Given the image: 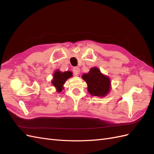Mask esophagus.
Masks as SVG:
<instances>
[{
  "label": "esophagus",
  "mask_w": 154,
  "mask_h": 154,
  "mask_svg": "<svg viewBox=\"0 0 154 154\" xmlns=\"http://www.w3.org/2000/svg\"><path fill=\"white\" fill-rule=\"evenodd\" d=\"M72 71H73V73H74V75L78 76V74L80 73V68H79V67H74L72 69Z\"/></svg>",
  "instance_id": "34e87169"
}]
</instances>
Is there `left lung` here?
<instances>
[{"label": "left lung", "instance_id": "8db88e82", "mask_svg": "<svg viewBox=\"0 0 154 154\" xmlns=\"http://www.w3.org/2000/svg\"><path fill=\"white\" fill-rule=\"evenodd\" d=\"M82 78L87 84V91L92 96L105 97L110 89V80L97 67H92L89 72L83 74Z\"/></svg>", "mask_w": 154, "mask_h": 154}]
</instances>
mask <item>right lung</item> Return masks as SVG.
<instances>
[{
	"mask_svg": "<svg viewBox=\"0 0 154 154\" xmlns=\"http://www.w3.org/2000/svg\"><path fill=\"white\" fill-rule=\"evenodd\" d=\"M72 73L71 71L60 72L59 70L56 71L53 74V79L51 83L57 88V91L60 92L63 89V84L68 78L72 77Z\"/></svg>",
	"mask_w": 154,
	"mask_h": 154,
	"instance_id": "1",
	"label": "right lung"
}]
</instances>
